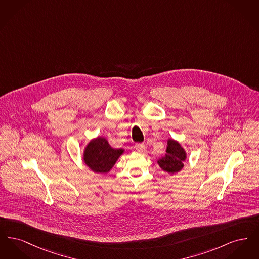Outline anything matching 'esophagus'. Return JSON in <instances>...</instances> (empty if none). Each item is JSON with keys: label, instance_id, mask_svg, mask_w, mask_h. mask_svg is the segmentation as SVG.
I'll return each mask as SVG.
<instances>
[{"label": "esophagus", "instance_id": "obj_1", "mask_svg": "<svg viewBox=\"0 0 259 259\" xmlns=\"http://www.w3.org/2000/svg\"><path fill=\"white\" fill-rule=\"evenodd\" d=\"M145 148H146V146H145L144 143H139V144H136L135 145V148L139 152H143L145 150Z\"/></svg>", "mask_w": 259, "mask_h": 259}]
</instances>
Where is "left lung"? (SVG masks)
<instances>
[{
	"label": "left lung",
	"instance_id": "8db88e82",
	"mask_svg": "<svg viewBox=\"0 0 259 259\" xmlns=\"http://www.w3.org/2000/svg\"><path fill=\"white\" fill-rule=\"evenodd\" d=\"M185 157V150L181 145L174 140H169L167 154L157 162L161 168L166 172H179L184 167Z\"/></svg>",
	"mask_w": 259,
	"mask_h": 259
}]
</instances>
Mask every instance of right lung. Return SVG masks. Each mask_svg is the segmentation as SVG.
I'll return each mask as SVG.
<instances>
[{
	"instance_id": "1",
	"label": "right lung",
	"mask_w": 259,
	"mask_h": 259,
	"mask_svg": "<svg viewBox=\"0 0 259 259\" xmlns=\"http://www.w3.org/2000/svg\"><path fill=\"white\" fill-rule=\"evenodd\" d=\"M122 152V148H112L106 139L97 138L88 144L83 159L92 171L107 172L111 170Z\"/></svg>"
}]
</instances>
